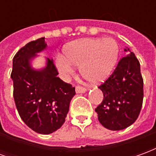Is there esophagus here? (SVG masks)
Returning <instances> with one entry per match:
<instances>
[{
	"label": "esophagus",
	"mask_w": 156,
	"mask_h": 156,
	"mask_svg": "<svg viewBox=\"0 0 156 156\" xmlns=\"http://www.w3.org/2000/svg\"><path fill=\"white\" fill-rule=\"evenodd\" d=\"M75 90H76V93H77V94H83V93H85V92H86V89H85L83 87L79 86V85H77V86L75 87Z\"/></svg>",
	"instance_id": "esophagus-1"
}]
</instances>
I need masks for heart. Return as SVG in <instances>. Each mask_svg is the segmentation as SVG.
Instances as JSON below:
<instances>
[{"label":"heart","instance_id":"1","mask_svg":"<svg viewBox=\"0 0 156 156\" xmlns=\"http://www.w3.org/2000/svg\"><path fill=\"white\" fill-rule=\"evenodd\" d=\"M119 46L112 38L82 39L68 44L64 54L56 58L58 68L64 73L73 71V66H78L82 77L91 83L105 80L115 68Z\"/></svg>","mask_w":156,"mask_h":156}]
</instances>
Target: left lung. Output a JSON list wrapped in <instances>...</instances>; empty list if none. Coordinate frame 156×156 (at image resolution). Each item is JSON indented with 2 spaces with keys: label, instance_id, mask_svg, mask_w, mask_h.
<instances>
[{
  "label": "left lung",
  "instance_id": "1",
  "mask_svg": "<svg viewBox=\"0 0 156 156\" xmlns=\"http://www.w3.org/2000/svg\"><path fill=\"white\" fill-rule=\"evenodd\" d=\"M127 54L119 61L108 79L98 86L104 99L95 111L100 124L110 130L129 127L137 119L142 108L144 82L140 64L134 52Z\"/></svg>",
  "mask_w": 156,
  "mask_h": 156
}]
</instances>
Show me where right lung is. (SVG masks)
<instances>
[{
  "instance_id": "obj_1",
  "label": "right lung",
  "mask_w": 156,
  "mask_h": 156,
  "mask_svg": "<svg viewBox=\"0 0 156 156\" xmlns=\"http://www.w3.org/2000/svg\"><path fill=\"white\" fill-rule=\"evenodd\" d=\"M45 37L28 42L13 58V97L23 122L37 133L51 134L64 124L75 88L58 77L53 61L36 71L30 60L47 48Z\"/></svg>"
}]
</instances>
